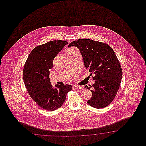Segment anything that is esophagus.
I'll use <instances>...</instances> for the list:
<instances>
[{
	"instance_id": "esophagus-1",
	"label": "esophagus",
	"mask_w": 146,
	"mask_h": 146,
	"mask_svg": "<svg viewBox=\"0 0 146 146\" xmlns=\"http://www.w3.org/2000/svg\"><path fill=\"white\" fill-rule=\"evenodd\" d=\"M82 89V87L80 86H76V85H74L73 86V89L74 90H77V89Z\"/></svg>"
}]
</instances>
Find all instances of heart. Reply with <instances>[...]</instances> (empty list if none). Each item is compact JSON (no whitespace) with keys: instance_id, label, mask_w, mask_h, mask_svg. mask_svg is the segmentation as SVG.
<instances>
[{"instance_id":"b5f03b06","label":"heart","mask_w":146,"mask_h":146,"mask_svg":"<svg viewBox=\"0 0 146 146\" xmlns=\"http://www.w3.org/2000/svg\"><path fill=\"white\" fill-rule=\"evenodd\" d=\"M77 50L76 48H74V47H72V48H69L68 50H69V51H72V50Z\"/></svg>"}]
</instances>
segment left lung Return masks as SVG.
<instances>
[{
  "label": "left lung",
  "mask_w": 146,
  "mask_h": 146,
  "mask_svg": "<svg viewBox=\"0 0 146 146\" xmlns=\"http://www.w3.org/2000/svg\"><path fill=\"white\" fill-rule=\"evenodd\" d=\"M77 47L80 52L84 65L94 74L95 84L84 88L90 90L92 97L87 103L96 109L109 106L115 98L120 87L123 72L115 53L109 45L91 40L79 39L69 47Z\"/></svg>",
  "instance_id": "obj_1"
}]
</instances>
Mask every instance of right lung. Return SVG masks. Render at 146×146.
Here are the masks:
<instances>
[{"label":"right lung","mask_w":146,"mask_h":146,"mask_svg":"<svg viewBox=\"0 0 146 146\" xmlns=\"http://www.w3.org/2000/svg\"><path fill=\"white\" fill-rule=\"evenodd\" d=\"M68 43L67 40H55L37 46L25 63L23 76L28 93L38 106L47 111L59 108L72 88L69 84H56L54 88L48 77L54 58Z\"/></svg>","instance_id":"1"}]
</instances>
